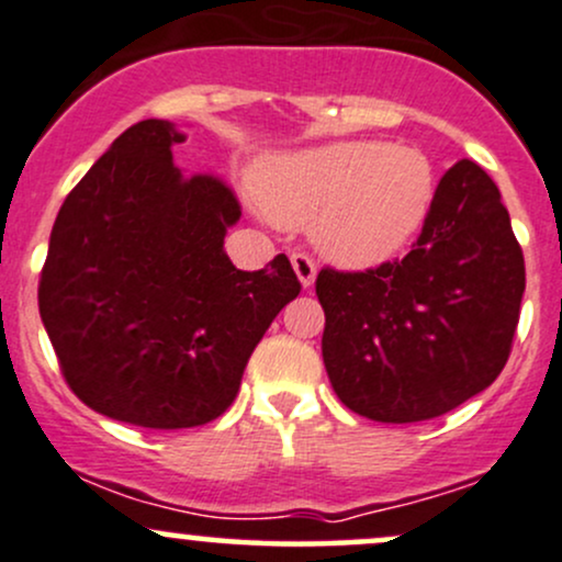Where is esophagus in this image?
I'll list each match as a JSON object with an SVG mask.
<instances>
[{"instance_id": "1", "label": "esophagus", "mask_w": 562, "mask_h": 562, "mask_svg": "<svg viewBox=\"0 0 562 562\" xmlns=\"http://www.w3.org/2000/svg\"><path fill=\"white\" fill-rule=\"evenodd\" d=\"M292 268H294L296 279H300L302 286H305V289L313 286L315 273H318V268H315L313 257L305 255V252H294V255H292Z\"/></svg>"}]
</instances>
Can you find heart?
Returning a JSON list of instances; mask_svg holds the SVG:
<instances>
[{
    "label": "heart",
    "mask_w": 562,
    "mask_h": 562,
    "mask_svg": "<svg viewBox=\"0 0 562 562\" xmlns=\"http://www.w3.org/2000/svg\"><path fill=\"white\" fill-rule=\"evenodd\" d=\"M257 200L283 226H307L345 268L397 257L431 215L437 168L418 147L336 142L276 157L257 170Z\"/></svg>",
    "instance_id": "b5f03b06"
}]
</instances>
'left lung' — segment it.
I'll return each instance as SVG.
<instances>
[{"label": "left lung", "mask_w": 562, "mask_h": 562, "mask_svg": "<svg viewBox=\"0 0 562 562\" xmlns=\"http://www.w3.org/2000/svg\"><path fill=\"white\" fill-rule=\"evenodd\" d=\"M524 289V252L497 183L473 160L454 162L402 260L318 273L336 397L379 424L454 411L503 373Z\"/></svg>", "instance_id": "1"}]
</instances>
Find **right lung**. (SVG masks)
<instances>
[{"instance_id": "right-lung-1", "label": "right lung", "mask_w": 562, "mask_h": 562, "mask_svg": "<svg viewBox=\"0 0 562 562\" xmlns=\"http://www.w3.org/2000/svg\"><path fill=\"white\" fill-rule=\"evenodd\" d=\"M173 123L123 131L65 196L38 313L78 400L112 420L191 428L228 411L276 315L300 294L292 262L239 270L223 239L241 217L213 176H183Z\"/></svg>"}]
</instances>
